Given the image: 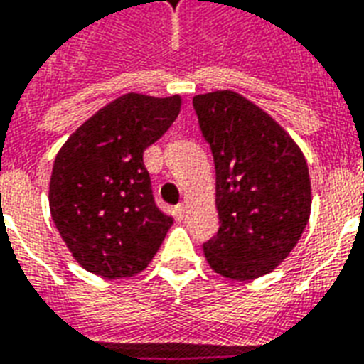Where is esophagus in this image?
I'll use <instances>...</instances> for the list:
<instances>
[{
  "label": "esophagus",
  "instance_id": "obj_1",
  "mask_svg": "<svg viewBox=\"0 0 364 364\" xmlns=\"http://www.w3.org/2000/svg\"><path fill=\"white\" fill-rule=\"evenodd\" d=\"M185 213H187V206H185V204H177L176 206V218L177 219H183L185 218Z\"/></svg>",
  "mask_w": 364,
  "mask_h": 364
}]
</instances>
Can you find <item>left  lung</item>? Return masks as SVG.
Returning a JSON list of instances; mask_svg holds the SVG:
<instances>
[{"label": "left lung", "instance_id": "8db88e82", "mask_svg": "<svg viewBox=\"0 0 364 364\" xmlns=\"http://www.w3.org/2000/svg\"><path fill=\"white\" fill-rule=\"evenodd\" d=\"M193 107L215 166L219 229L204 256L227 279H257L292 252L307 225L305 158L271 116L235 91L196 95Z\"/></svg>", "mask_w": 364, "mask_h": 364}]
</instances>
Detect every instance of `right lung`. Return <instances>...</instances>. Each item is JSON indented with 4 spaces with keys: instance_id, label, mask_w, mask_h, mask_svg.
<instances>
[{
    "instance_id": "obj_1",
    "label": "right lung",
    "mask_w": 364,
    "mask_h": 364,
    "mask_svg": "<svg viewBox=\"0 0 364 364\" xmlns=\"http://www.w3.org/2000/svg\"><path fill=\"white\" fill-rule=\"evenodd\" d=\"M179 108V95H122L83 122L55 158L51 218L85 271L132 277L160 248L173 218L158 210L143 152L170 129Z\"/></svg>"
}]
</instances>
